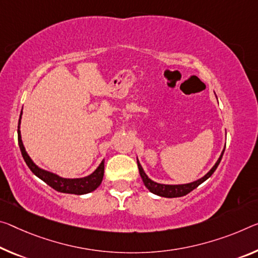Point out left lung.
<instances>
[{"label": "left lung", "instance_id": "left-lung-1", "mask_svg": "<svg viewBox=\"0 0 258 258\" xmlns=\"http://www.w3.org/2000/svg\"><path fill=\"white\" fill-rule=\"evenodd\" d=\"M224 151H225V149L223 150V153H222V155H220V157L218 158V161L216 162V164L212 166V169L206 175H204V177H202L201 179H199V180H196L194 182L185 183V185H163V183H157V182L153 181L151 179L148 178V175L145 173V171H144V169H142L141 164L138 161L139 172H140V175H141L142 180H144L145 186L148 188L151 193L156 194L158 196H163V198H180V196H185L188 193H190V191L195 189L196 187L201 185L203 181H206L208 178L211 177L212 173L215 172L216 169H217V166L219 165L220 161H222Z\"/></svg>", "mask_w": 258, "mask_h": 258}]
</instances>
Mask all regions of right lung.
<instances>
[{
  "label": "right lung",
  "mask_w": 258,
  "mask_h": 258,
  "mask_svg": "<svg viewBox=\"0 0 258 258\" xmlns=\"http://www.w3.org/2000/svg\"><path fill=\"white\" fill-rule=\"evenodd\" d=\"M20 118H22V113H20L19 121H18L19 148H20V151H22L24 161H25L27 166L30 167V170L36 175V177L40 178L41 180H43L51 188H54L55 190L60 191V193H67V194H76V195L87 194V193H91L93 190H95L96 188L101 185L102 179H103V174H104V161H102L99 167H97L92 174H89L88 177L78 178V179L60 178L57 174L48 172V171L42 170L40 169L39 166H36L33 163V161L31 159V157L27 155L25 148H24L22 136H20V131H19Z\"/></svg>",
  "instance_id": "1"
}]
</instances>
